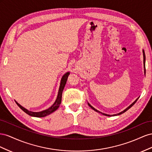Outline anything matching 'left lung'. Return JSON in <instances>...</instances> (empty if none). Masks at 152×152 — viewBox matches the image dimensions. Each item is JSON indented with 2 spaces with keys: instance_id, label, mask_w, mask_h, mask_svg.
<instances>
[{
  "instance_id": "obj_1",
  "label": "left lung",
  "mask_w": 152,
  "mask_h": 152,
  "mask_svg": "<svg viewBox=\"0 0 152 152\" xmlns=\"http://www.w3.org/2000/svg\"><path fill=\"white\" fill-rule=\"evenodd\" d=\"M142 53H143V64H144V71H145V73H146V69H145V59H146V57H145V51H144V50H142ZM137 99H138V98L136 99V100L134 101L133 103H132L131 105H130L128 107H127L126 109L125 110H124L123 111H122V112H120V113H117V114H115V115H107V114H105V113H101V111H98V110H97L96 109H95V108L93 107V106H91L90 104L88 102V106L92 108V110H94L95 111H96V112H97V113H101L102 115H105V116H116V115H121V114H122V113H125V111H127L129 109H130V108H131L134 104H135L136 102V101H137Z\"/></svg>"
}]
</instances>
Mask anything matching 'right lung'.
Masks as SVG:
<instances>
[{
  "label": "right lung",
  "instance_id": "right-lung-1",
  "mask_svg": "<svg viewBox=\"0 0 152 152\" xmlns=\"http://www.w3.org/2000/svg\"><path fill=\"white\" fill-rule=\"evenodd\" d=\"M69 74H70V72H67L62 76V79H61V81H60V87H59L57 99H56V101L54 102L53 104L50 107H49L48 109H47V110H44V111H40V112H32V111H28L27 109H25V107H23V106H21L20 104H18L16 101H15L16 103L17 104V105H18L25 113H27V115L31 116H34V117H45V116H46L47 115H48L54 112L55 111H56V110L58 109V107L60 106V104H61L62 92H63V90H64V88L65 87V85H66V82H67V77H68L69 75Z\"/></svg>",
  "mask_w": 152,
  "mask_h": 152
}]
</instances>
